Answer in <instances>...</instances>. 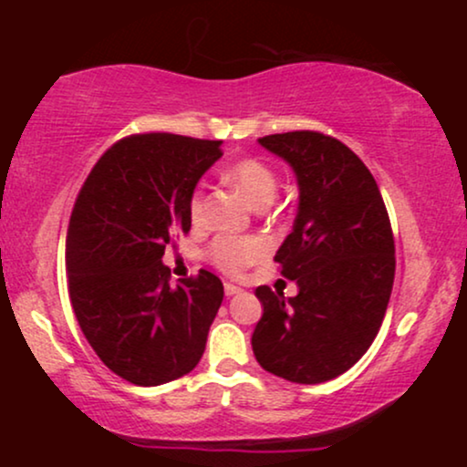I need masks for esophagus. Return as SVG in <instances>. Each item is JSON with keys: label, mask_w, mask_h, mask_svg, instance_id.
Masks as SVG:
<instances>
[{"label": "esophagus", "mask_w": 467, "mask_h": 467, "mask_svg": "<svg viewBox=\"0 0 467 467\" xmlns=\"http://www.w3.org/2000/svg\"><path fill=\"white\" fill-rule=\"evenodd\" d=\"M223 292H226V296H234V294L241 292V287L233 285V283H226V285H223Z\"/></svg>", "instance_id": "34e87169"}]
</instances>
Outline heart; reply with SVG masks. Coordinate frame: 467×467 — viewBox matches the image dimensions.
Instances as JSON below:
<instances>
[{
  "label": "heart",
  "mask_w": 467,
  "mask_h": 467,
  "mask_svg": "<svg viewBox=\"0 0 467 467\" xmlns=\"http://www.w3.org/2000/svg\"><path fill=\"white\" fill-rule=\"evenodd\" d=\"M228 178L234 186L248 195V200L256 208H267L275 202L278 191V178L270 164H265L259 158L239 160L237 164L230 166ZM191 219L200 222L203 215V195L202 191H195L191 195ZM267 254V241L259 234H222L208 248V259L213 265L226 275H241L245 267L254 265Z\"/></svg>",
  "instance_id": "1"
}]
</instances>
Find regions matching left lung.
I'll use <instances>...</instances> for the list:
<instances>
[{
    "label": "left lung",
    "mask_w": 467,
    "mask_h": 467,
    "mask_svg": "<svg viewBox=\"0 0 467 467\" xmlns=\"http://www.w3.org/2000/svg\"><path fill=\"white\" fill-rule=\"evenodd\" d=\"M259 142L298 180V215L275 256L298 294L256 287L264 316L252 351L278 378L320 384L349 371L382 327L395 278L390 219L371 171L337 138L303 130Z\"/></svg>",
    "instance_id": "left-lung-1"
}]
</instances>
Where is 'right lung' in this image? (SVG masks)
Masks as SVG:
<instances>
[{
  "mask_svg": "<svg viewBox=\"0 0 467 467\" xmlns=\"http://www.w3.org/2000/svg\"><path fill=\"white\" fill-rule=\"evenodd\" d=\"M222 140L133 133L89 171L67 226L66 270L74 314L109 371L138 387L191 373L223 301L208 270L171 285L166 245L191 230L197 180Z\"/></svg>",
  "mask_w": 467,
  "mask_h": 467,
  "instance_id": "add662e5",
  "label": "right lung"
}]
</instances>
